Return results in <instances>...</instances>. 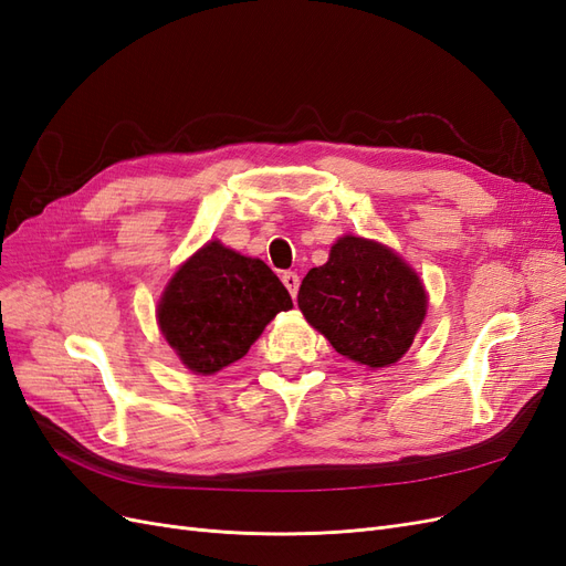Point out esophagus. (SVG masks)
<instances>
[{
  "label": "esophagus",
  "mask_w": 566,
  "mask_h": 566,
  "mask_svg": "<svg viewBox=\"0 0 566 566\" xmlns=\"http://www.w3.org/2000/svg\"><path fill=\"white\" fill-rule=\"evenodd\" d=\"M281 281H283V285L287 287V293L295 297L297 290H300V276H297V273H295V271H285L283 276H281Z\"/></svg>",
  "instance_id": "esophagus-1"
}]
</instances>
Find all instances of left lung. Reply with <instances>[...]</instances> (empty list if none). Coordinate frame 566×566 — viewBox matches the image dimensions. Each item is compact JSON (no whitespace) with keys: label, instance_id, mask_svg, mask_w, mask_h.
I'll list each match as a JSON object with an SVG mask.
<instances>
[{"label":"left lung","instance_id":"1","mask_svg":"<svg viewBox=\"0 0 566 566\" xmlns=\"http://www.w3.org/2000/svg\"><path fill=\"white\" fill-rule=\"evenodd\" d=\"M297 304L337 354L385 368L413 345L427 293L397 252L368 238L342 235L328 262L304 276Z\"/></svg>","mask_w":566,"mask_h":566}]
</instances>
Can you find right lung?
<instances>
[{
  "instance_id": "obj_1",
  "label": "right lung",
  "mask_w": 566,
  "mask_h": 566,
  "mask_svg": "<svg viewBox=\"0 0 566 566\" xmlns=\"http://www.w3.org/2000/svg\"><path fill=\"white\" fill-rule=\"evenodd\" d=\"M290 306L285 285L262 260L210 241L167 283L158 325L188 370L212 375L243 358L266 323Z\"/></svg>"
}]
</instances>
